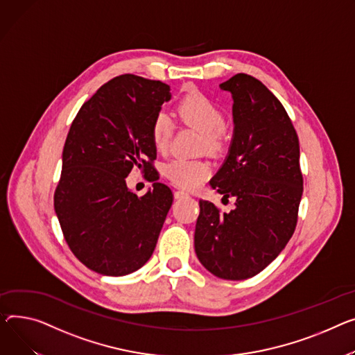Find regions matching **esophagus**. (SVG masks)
Listing matches in <instances>:
<instances>
[{
  "label": "esophagus",
  "mask_w": 355,
  "mask_h": 355,
  "mask_svg": "<svg viewBox=\"0 0 355 355\" xmlns=\"http://www.w3.org/2000/svg\"><path fill=\"white\" fill-rule=\"evenodd\" d=\"M190 196H188L187 193H184V191H175L174 193V198L175 200H184V198H188Z\"/></svg>",
  "instance_id": "34e87169"
}]
</instances>
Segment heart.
Instances as JSON below:
<instances>
[{
  "label": "heart",
  "instance_id": "obj_1",
  "mask_svg": "<svg viewBox=\"0 0 355 355\" xmlns=\"http://www.w3.org/2000/svg\"><path fill=\"white\" fill-rule=\"evenodd\" d=\"M181 120L204 134L205 147L209 153H218L225 144L223 110L204 94L193 91L178 104ZM173 132L171 120L167 114L159 112L151 127L153 144L158 153H165L170 146ZM164 174L174 185L184 190H194L209 174V165L200 159L175 158L164 168Z\"/></svg>",
  "mask_w": 355,
  "mask_h": 355
}]
</instances>
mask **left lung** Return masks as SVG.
Segmentation results:
<instances>
[{
	"mask_svg": "<svg viewBox=\"0 0 355 355\" xmlns=\"http://www.w3.org/2000/svg\"><path fill=\"white\" fill-rule=\"evenodd\" d=\"M232 97L234 132L211 187L234 197L220 212L200 200L194 247L218 278L247 279L261 272L293 237L302 196L298 137L287 111L257 78L235 74L220 84Z\"/></svg>",
	"mask_w": 355,
	"mask_h": 355,
	"instance_id": "left-lung-1",
	"label": "left lung"
}]
</instances>
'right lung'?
<instances>
[{
  "label": "right lung",
  "instance_id": "right-lung-1",
  "mask_svg": "<svg viewBox=\"0 0 355 355\" xmlns=\"http://www.w3.org/2000/svg\"><path fill=\"white\" fill-rule=\"evenodd\" d=\"M170 100V85L124 74L84 103L71 124L54 208L69 250L98 274H131L154 252L173 193L153 177L138 198L125 178L134 165L151 168V127Z\"/></svg>",
  "mask_w": 355,
  "mask_h": 355
}]
</instances>
